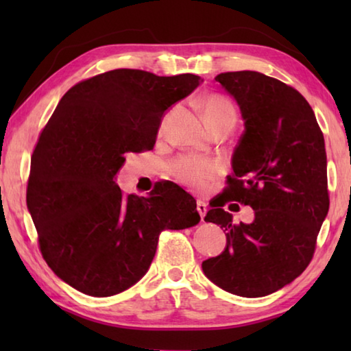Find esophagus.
<instances>
[{"label": "esophagus", "mask_w": 351, "mask_h": 351, "mask_svg": "<svg viewBox=\"0 0 351 351\" xmlns=\"http://www.w3.org/2000/svg\"><path fill=\"white\" fill-rule=\"evenodd\" d=\"M196 210H197V213H199V215H200V219L204 220L205 214H206V205H205L204 202H200V200H197V204H196Z\"/></svg>", "instance_id": "esophagus-1"}]
</instances>
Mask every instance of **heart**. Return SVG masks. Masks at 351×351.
<instances>
[{
  "label": "heart",
  "mask_w": 351,
  "mask_h": 351,
  "mask_svg": "<svg viewBox=\"0 0 351 351\" xmlns=\"http://www.w3.org/2000/svg\"><path fill=\"white\" fill-rule=\"evenodd\" d=\"M202 110L210 130L221 125L234 126L237 121L234 104L219 93L205 96L202 99ZM170 173L176 181L187 185L191 190L206 191L220 176L221 167L217 161L184 155L170 164Z\"/></svg>",
  "instance_id": "obj_1"
}]
</instances>
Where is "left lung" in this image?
Listing matches in <instances>:
<instances>
[{"label":"left lung","instance_id":"obj_1","mask_svg":"<svg viewBox=\"0 0 351 351\" xmlns=\"http://www.w3.org/2000/svg\"><path fill=\"white\" fill-rule=\"evenodd\" d=\"M234 96L245 130L232 156L234 171L205 221L226 232V249L202 263L205 276L241 297L285 287L309 265L329 211L323 131L300 92L253 71L214 78ZM256 211L250 226L232 221L228 202Z\"/></svg>","mask_w":351,"mask_h":351}]
</instances>
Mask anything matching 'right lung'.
<instances>
[{"mask_svg": "<svg viewBox=\"0 0 351 351\" xmlns=\"http://www.w3.org/2000/svg\"><path fill=\"white\" fill-rule=\"evenodd\" d=\"M114 69L64 93L32 156L27 205L43 259L81 293L110 297L147 271L160 234L200 220L196 200L173 182L149 197L123 195L114 175L125 154L151 151L161 117L202 83Z\"/></svg>", "mask_w": 351, "mask_h": 351, "instance_id": "obj_1", "label": "right lung"}]
</instances>
